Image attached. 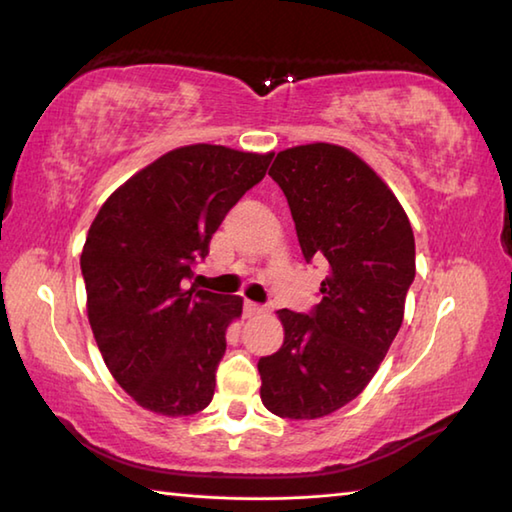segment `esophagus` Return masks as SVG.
Listing matches in <instances>:
<instances>
[{
  "mask_svg": "<svg viewBox=\"0 0 512 512\" xmlns=\"http://www.w3.org/2000/svg\"><path fill=\"white\" fill-rule=\"evenodd\" d=\"M268 309L264 304H257V302H246L244 304V315L246 318H257V315H264Z\"/></svg>",
  "mask_w": 512,
  "mask_h": 512,
  "instance_id": "34e87169",
  "label": "esophagus"
}]
</instances>
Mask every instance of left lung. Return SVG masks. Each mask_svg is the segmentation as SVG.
Wrapping results in <instances>:
<instances>
[{
	"instance_id": "8db88e82",
	"label": "left lung",
	"mask_w": 512,
	"mask_h": 512,
	"mask_svg": "<svg viewBox=\"0 0 512 512\" xmlns=\"http://www.w3.org/2000/svg\"><path fill=\"white\" fill-rule=\"evenodd\" d=\"M268 174L291 208L306 262H327L322 300L277 311L284 345L257 362L262 403L280 418H322L353 401L387 356L414 282V232L387 183L347 147L297 145Z\"/></svg>"
}]
</instances>
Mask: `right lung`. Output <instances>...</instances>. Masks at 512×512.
Masks as SVG:
<instances>
[{"mask_svg":"<svg viewBox=\"0 0 512 512\" xmlns=\"http://www.w3.org/2000/svg\"><path fill=\"white\" fill-rule=\"evenodd\" d=\"M271 159L224 145L176 147L98 210L80 255L89 324L111 376L145 410L190 416L210 405L244 300L185 280Z\"/></svg>","mask_w":512,"mask_h":512,"instance_id":"right-lung-1","label":"right lung"}]
</instances>
